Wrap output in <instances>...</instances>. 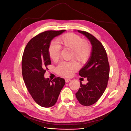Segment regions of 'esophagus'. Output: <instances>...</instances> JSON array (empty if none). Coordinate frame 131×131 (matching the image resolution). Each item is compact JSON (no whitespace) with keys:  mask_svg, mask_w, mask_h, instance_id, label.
Here are the masks:
<instances>
[{"mask_svg":"<svg viewBox=\"0 0 131 131\" xmlns=\"http://www.w3.org/2000/svg\"><path fill=\"white\" fill-rule=\"evenodd\" d=\"M65 81H66V82H68L70 81H71V80H70V79H69L66 78V79H65Z\"/></svg>","mask_w":131,"mask_h":131,"instance_id":"esophagus-1","label":"esophagus"}]
</instances>
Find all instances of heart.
Returning <instances> with one entry per match:
<instances>
[{
  "label": "heart",
  "instance_id": "1",
  "mask_svg": "<svg viewBox=\"0 0 131 131\" xmlns=\"http://www.w3.org/2000/svg\"><path fill=\"white\" fill-rule=\"evenodd\" d=\"M56 45L51 43L49 47V54L50 58L54 62L58 61L60 56V48L72 50L71 58L74 59L81 64H84L89 60L91 54V47L89 42L83 40L79 35L68 33L63 34L57 39ZM79 68L78 63L75 61L62 62L57 67V73L63 76L69 77Z\"/></svg>",
  "mask_w": 131,
  "mask_h": 131
}]
</instances>
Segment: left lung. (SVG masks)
I'll use <instances>...</instances> for the list:
<instances>
[{"label": "left lung", "mask_w": 131, "mask_h": 131, "mask_svg": "<svg viewBox=\"0 0 131 131\" xmlns=\"http://www.w3.org/2000/svg\"><path fill=\"white\" fill-rule=\"evenodd\" d=\"M88 38L92 45L89 60L79 71L81 77L86 78L88 82L82 84L75 93L77 100L82 105L93 104L100 98L105 90L109 80V64L105 49L102 43L86 31L78 30Z\"/></svg>", "instance_id": "obj_1"}]
</instances>
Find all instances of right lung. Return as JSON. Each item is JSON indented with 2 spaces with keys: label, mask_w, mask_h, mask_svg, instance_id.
I'll list each match as a JSON object with an SVG mask.
<instances>
[{
  "label": "right lung",
  "mask_w": 131,
  "mask_h": 131,
  "mask_svg": "<svg viewBox=\"0 0 131 131\" xmlns=\"http://www.w3.org/2000/svg\"><path fill=\"white\" fill-rule=\"evenodd\" d=\"M65 31L49 30L37 35L28 42L23 54V80L33 100L44 108L56 104L66 83L64 79L59 77L52 81L44 77L46 67L51 63L48 52L51 40Z\"/></svg>",
  "instance_id": "add662e5"
}]
</instances>
